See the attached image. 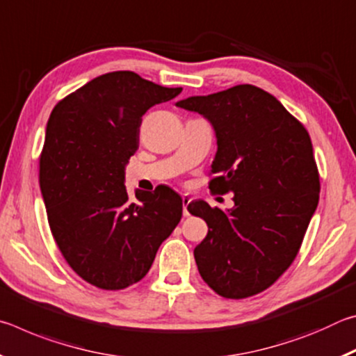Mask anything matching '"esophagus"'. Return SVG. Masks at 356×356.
<instances>
[{"label": "esophagus", "mask_w": 356, "mask_h": 356, "mask_svg": "<svg viewBox=\"0 0 356 356\" xmlns=\"http://www.w3.org/2000/svg\"><path fill=\"white\" fill-rule=\"evenodd\" d=\"M191 202V200L188 196L182 197V206H184V216H190V210H188V204Z\"/></svg>", "instance_id": "34e87169"}]
</instances>
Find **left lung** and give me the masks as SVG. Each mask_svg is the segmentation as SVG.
<instances>
[{
    "label": "left lung",
    "mask_w": 356,
    "mask_h": 356,
    "mask_svg": "<svg viewBox=\"0 0 356 356\" xmlns=\"http://www.w3.org/2000/svg\"><path fill=\"white\" fill-rule=\"evenodd\" d=\"M216 134L212 193H234L222 212L188 204L207 222L195 248L202 280L225 298L264 292L291 267L318 204L321 180L308 130L272 94L252 84L180 100Z\"/></svg>",
    "instance_id": "left-lung-1"
}]
</instances>
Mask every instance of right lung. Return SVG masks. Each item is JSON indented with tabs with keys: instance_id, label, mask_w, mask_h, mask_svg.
I'll list each match as a JSON object with an SVG mask.
<instances>
[{
	"instance_id": "right-lung-1",
	"label": "right lung",
	"mask_w": 356,
	"mask_h": 356,
	"mask_svg": "<svg viewBox=\"0 0 356 356\" xmlns=\"http://www.w3.org/2000/svg\"><path fill=\"white\" fill-rule=\"evenodd\" d=\"M180 92L119 70L53 108L39 160L40 191L59 251L89 284L120 291L143 280L182 218V197L170 186L136 191L135 202L124 185L143 114Z\"/></svg>"
}]
</instances>
